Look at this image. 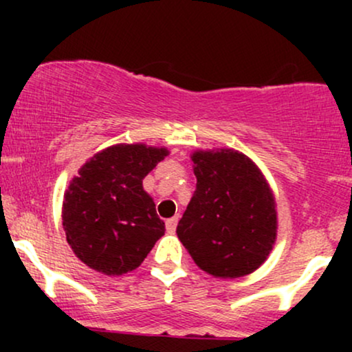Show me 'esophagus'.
Here are the masks:
<instances>
[{
    "label": "esophagus",
    "mask_w": 352,
    "mask_h": 352,
    "mask_svg": "<svg viewBox=\"0 0 352 352\" xmlns=\"http://www.w3.org/2000/svg\"><path fill=\"white\" fill-rule=\"evenodd\" d=\"M177 221H179V217H173V218H170V220L165 221V228H167V232H168V233H173V232H175V228H177Z\"/></svg>",
    "instance_id": "1"
}]
</instances>
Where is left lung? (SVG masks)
Wrapping results in <instances>:
<instances>
[{"label": "left lung", "instance_id": "1", "mask_svg": "<svg viewBox=\"0 0 352 352\" xmlns=\"http://www.w3.org/2000/svg\"><path fill=\"white\" fill-rule=\"evenodd\" d=\"M197 188L177 235L197 266L215 278L260 268L276 240V204L245 153L220 148L192 155Z\"/></svg>", "mask_w": 352, "mask_h": 352}]
</instances>
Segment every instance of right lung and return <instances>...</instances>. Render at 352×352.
<instances>
[{"mask_svg":"<svg viewBox=\"0 0 352 352\" xmlns=\"http://www.w3.org/2000/svg\"><path fill=\"white\" fill-rule=\"evenodd\" d=\"M165 155V147L117 144L91 157L71 180L63 227L89 268L109 276L132 272L164 235L165 223L142 180Z\"/></svg>","mask_w":352,"mask_h":352,"instance_id":"right-lung-1","label":"right lung"}]
</instances>
